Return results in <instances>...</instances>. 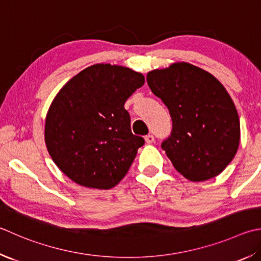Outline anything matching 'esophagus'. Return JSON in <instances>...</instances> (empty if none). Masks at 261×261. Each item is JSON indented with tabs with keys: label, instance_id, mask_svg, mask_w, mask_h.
I'll return each mask as SVG.
<instances>
[{
	"label": "esophagus",
	"instance_id": "34e87169",
	"mask_svg": "<svg viewBox=\"0 0 261 261\" xmlns=\"http://www.w3.org/2000/svg\"><path fill=\"white\" fill-rule=\"evenodd\" d=\"M145 140H146L147 144H153L154 141H155V138H154L153 135H147L145 137Z\"/></svg>",
	"mask_w": 261,
	"mask_h": 261
}]
</instances>
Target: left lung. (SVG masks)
<instances>
[{"mask_svg": "<svg viewBox=\"0 0 261 261\" xmlns=\"http://www.w3.org/2000/svg\"><path fill=\"white\" fill-rule=\"evenodd\" d=\"M146 79L171 116V134L161 147L177 171L192 181L224 171L240 144L238 111L224 85L187 63L151 70Z\"/></svg>", "mask_w": 261, "mask_h": 261, "instance_id": "obj_1", "label": "left lung"}]
</instances>
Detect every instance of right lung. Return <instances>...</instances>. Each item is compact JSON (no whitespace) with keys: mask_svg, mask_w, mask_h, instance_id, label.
Masks as SVG:
<instances>
[{"mask_svg":"<svg viewBox=\"0 0 261 261\" xmlns=\"http://www.w3.org/2000/svg\"><path fill=\"white\" fill-rule=\"evenodd\" d=\"M144 82V75L130 68L97 64L57 94L46 115L45 144L69 179L110 189L125 176L145 140L131 132L124 102Z\"/></svg>","mask_w":261,"mask_h":261,"instance_id":"add662e5","label":"right lung"}]
</instances>
